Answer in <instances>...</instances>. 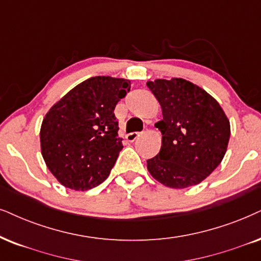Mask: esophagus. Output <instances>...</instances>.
Returning <instances> with one entry per match:
<instances>
[{"mask_svg":"<svg viewBox=\"0 0 261 261\" xmlns=\"http://www.w3.org/2000/svg\"><path fill=\"white\" fill-rule=\"evenodd\" d=\"M140 136H141L140 133H131V134L126 135V140L128 142H134V141H136Z\"/></svg>","mask_w":261,"mask_h":261,"instance_id":"esophagus-1","label":"esophagus"}]
</instances>
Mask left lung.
Wrapping results in <instances>:
<instances>
[{
	"instance_id": "obj_1",
	"label": "left lung",
	"mask_w": 261,
	"mask_h": 261,
	"mask_svg": "<svg viewBox=\"0 0 261 261\" xmlns=\"http://www.w3.org/2000/svg\"><path fill=\"white\" fill-rule=\"evenodd\" d=\"M147 87L160 103L161 149L147 160L155 180L184 189L206 179L222 163L230 138V121L214 97L183 78L155 79Z\"/></svg>"
}]
</instances>
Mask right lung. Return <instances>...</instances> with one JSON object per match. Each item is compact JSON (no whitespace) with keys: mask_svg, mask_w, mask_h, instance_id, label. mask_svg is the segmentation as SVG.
<instances>
[{"mask_svg":"<svg viewBox=\"0 0 261 261\" xmlns=\"http://www.w3.org/2000/svg\"><path fill=\"white\" fill-rule=\"evenodd\" d=\"M130 85L124 78L91 77L53 105L43 118L42 156L64 187L85 191L110 176L123 149L113 112Z\"/></svg>","mask_w":261,"mask_h":261,"instance_id":"1","label":"right lung"}]
</instances>
